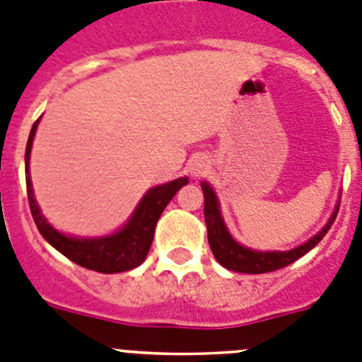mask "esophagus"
Instances as JSON below:
<instances>
[{
  "label": "esophagus",
  "mask_w": 362,
  "mask_h": 362,
  "mask_svg": "<svg viewBox=\"0 0 362 362\" xmlns=\"http://www.w3.org/2000/svg\"><path fill=\"white\" fill-rule=\"evenodd\" d=\"M206 168H208V163H206V160L202 156L192 158L190 163H188V172H190L194 177H199V175L204 174Z\"/></svg>",
  "instance_id": "1"
}]
</instances>
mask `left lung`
Wrapping results in <instances>:
<instances>
[{"label":"left lung","mask_w":362,"mask_h":362,"mask_svg":"<svg viewBox=\"0 0 362 362\" xmlns=\"http://www.w3.org/2000/svg\"><path fill=\"white\" fill-rule=\"evenodd\" d=\"M201 188L202 194H204V218L206 227H208V242L209 247H211L213 256L227 270L242 272V274H267V272L279 270V268H284L293 263V261H297L298 257L308 254L313 247L322 242V238L327 235V230L330 229V226L334 223L336 215L339 211L338 202L334 213L330 215L329 222L322 227V230L316 233L311 240L302 243L300 247H295V249L286 250V252H275V250H272V252H259V250H252L249 247L240 245L229 235L222 215H220L218 199H216L213 188L208 183H202Z\"/></svg>","instance_id":"obj_1"}]
</instances>
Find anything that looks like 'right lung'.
I'll return each mask as SVG.
<instances>
[{"label": "right lung", "instance_id": "obj_1", "mask_svg": "<svg viewBox=\"0 0 362 362\" xmlns=\"http://www.w3.org/2000/svg\"><path fill=\"white\" fill-rule=\"evenodd\" d=\"M39 120L33 124L32 132H30L26 154H24V167H26V192H28L30 209H32V216L40 235L58 252L88 270L101 272V274H117V272H126L139 267L140 263H144L151 249L158 218L167 208L168 202L172 201L175 192L188 183V177H179L170 183L151 188L144 195L140 204L136 206L135 213L127 220L126 226L113 235L101 236V238H74V236L62 235L44 218L35 197H33L32 179H30V153H32L33 136H35Z\"/></svg>", "mask_w": 362, "mask_h": 362}]
</instances>
